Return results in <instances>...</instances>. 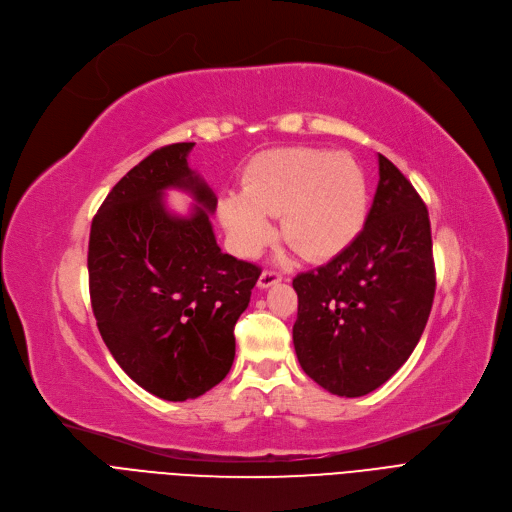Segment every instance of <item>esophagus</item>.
Masks as SVG:
<instances>
[{
  "label": "esophagus",
  "instance_id": "34e87169",
  "mask_svg": "<svg viewBox=\"0 0 512 512\" xmlns=\"http://www.w3.org/2000/svg\"><path fill=\"white\" fill-rule=\"evenodd\" d=\"M281 279H283V277L277 273V270H264V273H262L260 279H258V287H260V289H266V287H270V285H277Z\"/></svg>",
  "mask_w": 512,
  "mask_h": 512
}]
</instances>
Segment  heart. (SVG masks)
I'll return each mask as SVG.
<instances>
[{"instance_id": "obj_1", "label": "heart", "mask_w": 512, "mask_h": 512, "mask_svg": "<svg viewBox=\"0 0 512 512\" xmlns=\"http://www.w3.org/2000/svg\"><path fill=\"white\" fill-rule=\"evenodd\" d=\"M368 213L362 165L347 153L291 146L258 155L246 169L242 194H225L219 219L235 254L258 256L275 237L281 217L285 242L306 260L341 254Z\"/></svg>"}]
</instances>
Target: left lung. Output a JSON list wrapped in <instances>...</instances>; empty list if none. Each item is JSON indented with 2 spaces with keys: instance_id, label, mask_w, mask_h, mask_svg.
Listing matches in <instances>:
<instances>
[{
  "instance_id": "obj_1",
  "label": "left lung",
  "mask_w": 512,
  "mask_h": 512,
  "mask_svg": "<svg viewBox=\"0 0 512 512\" xmlns=\"http://www.w3.org/2000/svg\"><path fill=\"white\" fill-rule=\"evenodd\" d=\"M378 175L364 229L333 260L293 279L299 366L339 397L372 393L407 362L436 291L428 208L384 155Z\"/></svg>"
}]
</instances>
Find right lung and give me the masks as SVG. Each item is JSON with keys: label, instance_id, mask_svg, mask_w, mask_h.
I'll list each match as a JSON object with an SVG mask.
<instances>
[{"label": "right lung", "instance_id": "add662e5", "mask_svg": "<svg viewBox=\"0 0 512 512\" xmlns=\"http://www.w3.org/2000/svg\"><path fill=\"white\" fill-rule=\"evenodd\" d=\"M194 142L157 148L97 210L88 239V287L99 333L138 386L165 401L204 395L231 370L233 328L260 268L223 254L210 213L217 196L188 167ZM197 204L173 216L164 190Z\"/></svg>", "mask_w": 512, "mask_h": 512}]
</instances>
